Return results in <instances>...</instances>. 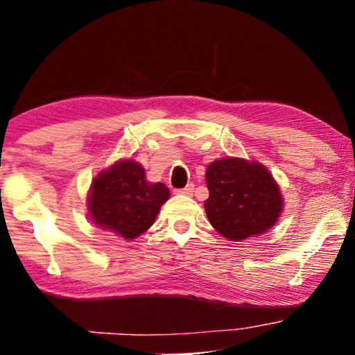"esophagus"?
Wrapping results in <instances>:
<instances>
[{
	"label": "esophagus",
	"mask_w": 355,
	"mask_h": 355,
	"mask_svg": "<svg viewBox=\"0 0 355 355\" xmlns=\"http://www.w3.org/2000/svg\"><path fill=\"white\" fill-rule=\"evenodd\" d=\"M193 190H195V185H193V184H189V185H185L184 189H178L176 193H178V195L190 196V195H193Z\"/></svg>",
	"instance_id": "esophagus-1"
}]
</instances>
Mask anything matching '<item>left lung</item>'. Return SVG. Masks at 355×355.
I'll return each mask as SVG.
<instances>
[{
    "label": "left lung",
    "mask_w": 355,
    "mask_h": 355,
    "mask_svg": "<svg viewBox=\"0 0 355 355\" xmlns=\"http://www.w3.org/2000/svg\"><path fill=\"white\" fill-rule=\"evenodd\" d=\"M206 182L207 218L215 231L231 241L265 234L282 214L279 185L259 162L218 159L207 166Z\"/></svg>",
    "instance_id": "1"
}]
</instances>
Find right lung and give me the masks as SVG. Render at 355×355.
Here are the masks:
<instances>
[{"label":"right lung","instance_id":"add662e5","mask_svg":"<svg viewBox=\"0 0 355 355\" xmlns=\"http://www.w3.org/2000/svg\"><path fill=\"white\" fill-rule=\"evenodd\" d=\"M168 198L170 190L165 184L148 182L145 168L126 159L93 179L87 206L90 220L98 227L132 240L153 226Z\"/></svg>","mask_w":355,"mask_h":355}]
</instances>
